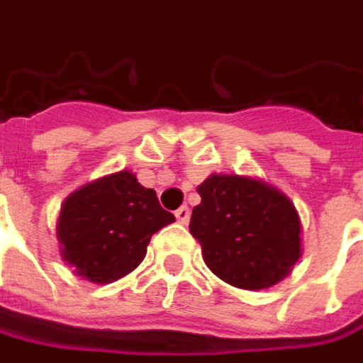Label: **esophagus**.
Returning <instances> with one entry per match:
<instances>
[{
  "instance_id": "34e87169",
  "label": "esophagus",
  "mask_w": 363,
  "mask_h": 363,
  "mask_svg": "<svg viewBox=\"0 0 363 363\" xmlns=\"http://www.w3.org/2000/svg\"><path fill=\"white\" fill-rule=\"evenodd\" d=\"M174 215H177V221H179V223L186 225V223H189V219H191V209H189L186 205H182L181 209H177Z\"/></svg>"
}]
</instances>
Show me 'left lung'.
<instances>
[{
    "mask_svg": "<svg viewBox=\"0 0 363 363\" xmlns=\"http://www.w3.org/2000/svg\"><path fill=\"white\" fill-rule=\"evenodd\" d=\"M191 233L213 274L262 291L291 274L303 256V225L291 199L262 179L211 174L197 186Z\"/></svg>",
    "mask_w": 363,
    "mask_h": 363,
    "instance_id": "1",
    "label": "left lung"
}]
</instances>
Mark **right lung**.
<instances>
[{
	"instance_id": "1",
	"label": "right lung",
	"mask_w": 363,
	"mask_h": 363,
	"mask_svg": "<svg viewBox=\"0 0 363 363\" xmlns=\"http://www.w3.org/2000/svg\"><path fill=\"white\" fill-rule=\"evenodd\" d=\"M172 221L156 191L142 186L132 170H119L65 199L56 219L58 252L83 280L109 284L135 270L152 235Z\"/></svg>"
}]
</instances>
